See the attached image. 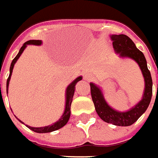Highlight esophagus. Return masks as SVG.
I'll return each instance as SVG.
<instances>
[{
	"label": "esophagus",
	"instance_id": "34e87169",
	"mask_svg": "<svg viewBox=\"0 0 158 158\" xmlns=\"http://www.w3.org/2000/svg\"><path fill=\"white\" fill-rule=\"evenodd\" d=\"M84 79L87 81H90V80H92V76L89 73L84 74Z\"/></svg>",
	"mask_w": 158,
	"mask_h": 158
}]
</instances>
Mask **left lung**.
Returning <instances> with one entry per match:
<instances>
[{
    "mask_svg": "<svg viewBox=\"0 0 158 158\" xmlns=\"http://www.w3.org/2000/svg\"><path fill=\"white\" fill-rule=\"evenodd\" d=\"M110 37L112 41L114 51L119 54L120 58L131 59L138 64L145 81L144 93L140 101L126 111H119L110 106L104 97L101 88L94 82H90L92 99L96 112L103 121L116 126L127 127L135 123L148 108L152 95V79L147 68L145 55L136 48L130 38L126 35H111Z\"/></svg>",
    "mask_w": 158,
    "mask_h": 158,
    "instance_id": "1",
    "label": "left lung"
}]
</instances>
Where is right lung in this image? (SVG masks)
Returning a JSON list of instances; mask_svg holds the SVG:
<instances>
[{
	"label": "right lung",
	"mask_w": 158,
	"mask_h": 158,
	"mask_svg": "<svg viewBox=\"0 0 158 158\" xmlns=\"http://www.w3.org/2000/svg\"><path fill=\"white\" fill-rule=\"evenodd\" d=\"M42 44V41L41 40H30V41H26L23 43V45L21 47L19 52L17 54V56L13 59V60L11 63V65H10V73L9 77L7 78V81H6V93H8V86H9V81L10 79H11V76H12V73H13V67H14V64H16V62L18 61V59H19V57L21 56V54L23 53V52L24 51V49L26 48L27 45H35V46H41ZM82 79V77H77L75 80H74L71 83L68 85V87L66 88V90H65V106H64V110L63 115L60 117L59 120L55 122L54 123L51 124V125H48V126H45V127H31L29 125H26V127H29L31 130L34 131L35 133H39V134H43V133H50V132H52V131L58 130L59 128L63 127L65 124L68 123V121L70 119V106H71V102H72V99H73V95L75 94V89H76V85L79 81H81ZM18 119V118H17ZM19 121L21 123H23V122L19 119H18ZM24 124V123H23Z\"/></svg>",
	"instance_id": "right-lung-1"
}]
</instances>
